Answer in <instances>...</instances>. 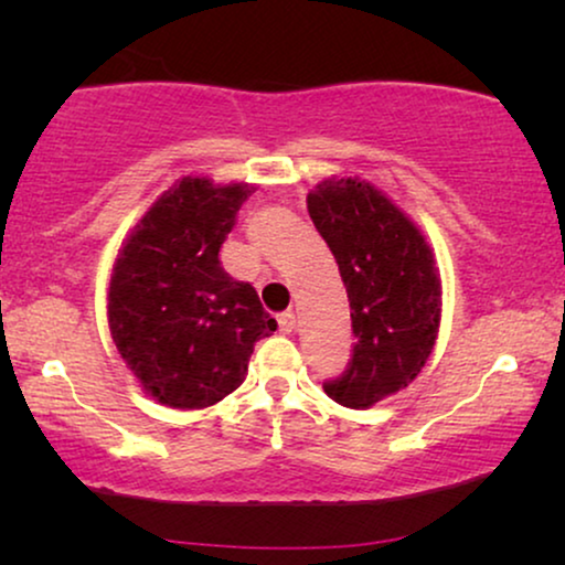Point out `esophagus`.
Masks as SVG:
<instances>
[{
  "mask_svg": "<svg viewBox=\"0 0 565 565\" xmlns=\"http://www.w3.org/2000/svg\"><path fill=\"white\" fill-rule=\"evenodd\" d=\"M277 323H280L282 334H290V331L296 329V313H292V311L280 313V316H277Z\"/></svg>",
  "mask_w": 565,
  "mask_h": 565,
  "instance_id": "obj_1",
  "label": "esophagus"
}]
</instances>
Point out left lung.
Wrapping results in <instances>:
<instances>
[{
    "mask_svg": "<svg viewBox=\"0 0 565 565\" xmlns=\"http://www.w3.org/2000/svg\"><path fill=\"white\" fill-rule=\"evenodd\" d=\"M306 203L339 265L358 339L350 365L323 391L347 408H370L406 388L435 350L443 313L435 254L416 223L358 177H329Z\"/></svg>",
    "mask_w": 565,
    "mask_h": 565,
    "instance_id": "1",
    "label": "left lung"
}]
</instances>
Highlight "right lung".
<instances>
[{
    "label": "right lung",
    "instance_id": "1",
    "mask_svg": "<svg viewBox=\"0 0 565 565\" xmlns=\"http://www.w3.org/2000/svg\"><path fill=\"white\" fill-rule=\"evenodd\" d=\"M252 184L182 177L161 192L113 265L107 321L143 391L172 408L218 404L244 383L254 344L277 329L218 252Z\"/></svg>",
    "mask_w": 565,
    "mask_h": 565
}]
</instances>
